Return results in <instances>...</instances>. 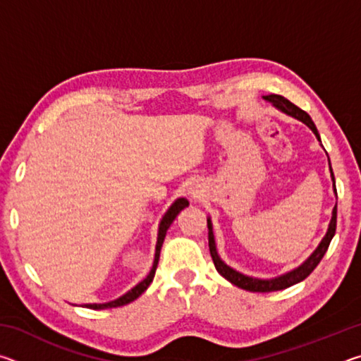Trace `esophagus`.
Listing matches in <instances>:
<instances>
[{
    "mask_svg": "<svg viewBox=\"0 0 361 361\" xmlns=\"http://www.w3.org/2000/svg\"><path fill=\"white\" fill-rule=\"evenodd\" d=\"M191 194H192V195H194V197H195V192H191Z\"/></svg>",
    "mask_w": 361,
    "mask_h": 361,
    "instance_id": "34e87169",
    "label": "esophagus"
}]
</instances>
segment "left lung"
Here are the masks:
<instances>
[{
	"label": "left lung",
	"mask_w": 361,
	"mask_h": 361,
	"mask_svg": "<svg viewBox=\"0 0 361 361\" xmlns=\"http://www.w3.org/2000/svg\"><path fill=\"white\" fill-rule=\"evenodd\" d=\"M266 102L272 103L274 106L280 111L291 116V118H295L298 121L304 122L305 126L309 127L310 130L314 132V135L319 140L320 145H322V140L319 135V130H317V127L314 124V121L310 119V116L302 111L301 108H298L296 105H293L290 100H286L285 97L282 95H276V94H271V95H264L262 97ZM329 161V159H328ZM329 173H331V180H333V189H334V194H336V185H334V173H333V169H331V164H329ZM336 197H338V194H336ZM336 215H338V204L334 205L333 209V215H331V221L328 224V231L325 237H323L322 242L319 243V247H317L312 255L309 256L307 259H305L302 264H299L298 267L291 269L290 272H285L282 276L279 277H274V279H258V277H250L245 276V274H242L239 271H235V269H232L231 266L226 264V262L219 258L218 255V250H216V242H215V235H213V224H212V218L209 216L207 218V226H209V248H210V255H212V259L215 262V267L216 271L221 274V276L229 280L232 285L239 286L242 290H247V291H253V293H269V291H279V290H285L288 288V286L295 285L302 282V280L310 276V272L314 271V269L319 266V262L322 261L323 256H325L326 250L329 247V242L334 237V232H336Z\"/></svg>",
	"instance_id": "left-lung-1"
}]
</instances>
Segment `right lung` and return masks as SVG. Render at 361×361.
<instances>
[{"label":"right lung","mask_w":361,"mask_h":361,"mask_svg":"<svg viewBox=\"0 0 361 361\" xmlns=\"http://www.w3.org/2000/svg\"><path fill=\"white\" fill-rule=\"evenodd\" d=\"M189 205L188 199L185 197H180L176 199L175 202L169 207V210L166 212V215L162 216L161 223H159V231H157V242H156V253H154V262H152V267L148 276H146L142 282L138 285L133 286L132 290H129L126 293V295L119 296L118 299H114V301H109V302H103V304H84L85 307L89 309H111V307H119V305H126L132 301H135V299L142 295V293L146 291L148 288L149 283L152 282V279H154V274H156V269H157V262H159V255H161V248H162V243L164 239H166V234H167V229L170 228V224L173 223V219L176 218V215L183 210L186 209Z\"/></svg>","instance_id":"1"}]
</instances>
